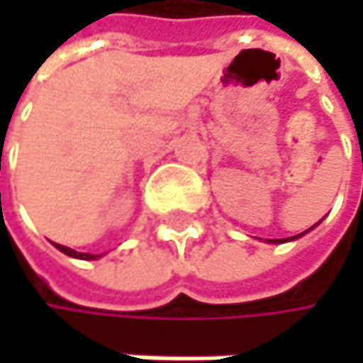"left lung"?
I'll return each mask as SVG.
<instances>
[{
  "label": "left lung",
  "mask_w": 363,
  "mask_h": 363,
  "mask_svg": "<svg viewBox=\"0 0 363 363\" xmlns=\"http://www.w3.org/2000/svg\"><path fill=\"white\" fill-rule=\"evenodd\" d=\"M318 225H320V223H315V225H313L311 229H315ZM311 229H307V231H303V233H298V235H294V238H286V240H264V242H267V244H286V242H294V240H298V238H303L305 233H309Z\"/></svg>",
  "instance_id": "obj_1"
}]
</instances>
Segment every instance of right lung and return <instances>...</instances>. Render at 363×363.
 <instances>
[{
  "label": "right lung",
  "instance_id": "add662e5",
  "mask_svg": "<svg viewBox=\"0 0 363 363\" xmlns=\"http://www.w3.org/2000/svg\"><path fill=\"white\" fill-rule=\"evenodd\" d=\"M58 250L62 254H67V256H71V258H79V260H96V258H101L103 254H88V252H77V250H73V248H67V246H60V244H54Z\"/></svg>",
  "mask_w": 363,
  "mask_h": 363
}]
</instances>
